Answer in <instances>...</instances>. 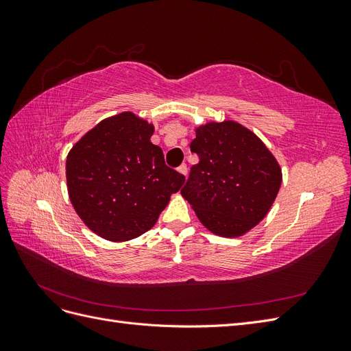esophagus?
<instances>
[{
    "instance_id": "esophagus-1",
    "label": "esophagus",
    "mask_w": 351,
    "mask_h": 351,
    "mask_svg": "<svg viewBox=\"0 0 351 351\" xmlns=\"http://www.w3.org/2000/svg\"><path fill=\"white\" fill-rule=\"evenodd\" d=\"M178 173L183 174V176H187V165L186 164H182L178 167Z\"/></svg>"
}]
</instances>
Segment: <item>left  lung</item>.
<instances>
[{"label": "left lung", "mask_w": 351, "mask_h": 351, "mask_svg": "<svg viewBox=\"0 0 351 351\" xmlns=\"http://www.w3.org/2000/svg\"><path fill=\"white\" fill-rule=\"evenodd\" d=\"M183 197L214 234L237 237L268 214L281 186V168L268 147L234 121L208 123L196 130Z\"/></svg>", "instance_id": "8db88e82"}]
</instances>
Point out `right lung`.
<instances>
[{"label":"right lung","mask_w":351,"mask_h":351,"mask_svg":"<svg viewBox=\"0 0 351 351\" xmlns=\"http://www.w3.org/2000/svg\"><path fill=\"white\" fill-rule=\"evenodd\" d=\"M154 125L123 112L102 120L73 146L66 173L70 200L93 232L125 241L151 230L186 177L167 167L151 142Z\"/></svg>","instance_id":"right-lung-1"}]
</instances>
